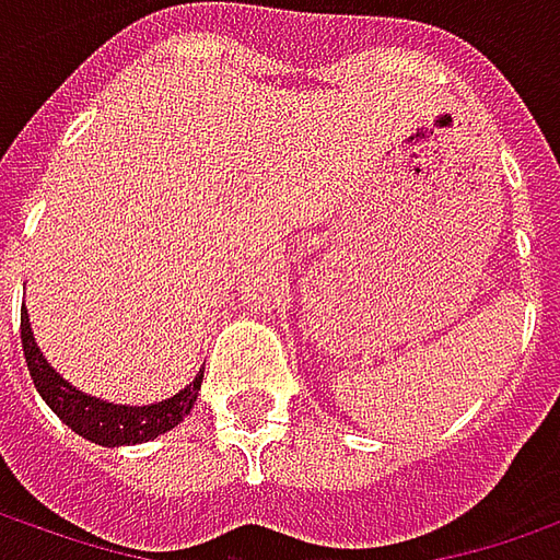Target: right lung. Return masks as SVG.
<instances>
[{"mask_svg": "<svg viewBox=\"0 0 560 560\" xmlns=\"http://www.w3.org/2000/svg\"><path fill=\"white\" fill-rule=\"evenodd\" d=\"M21 341L23 357L30 365V375L42 399L51 405V411L67 423L69 430H75L84 439H91L96 445H137V442H149L155 435L173 430L179 420L191 411V405L198 402L200 377L198 375L185 390L170 396L158 405H142V408H130V405H112L103 399H94L88 393L69 387L63 377L54 372L48 360L42 357L33 329H30V317L26 311L21 314Z\"/></svg>", "mask_w": 560, "mask_h": 560, "instance_id": "right-lung-1", "label": "right lung"}]
</instances>
